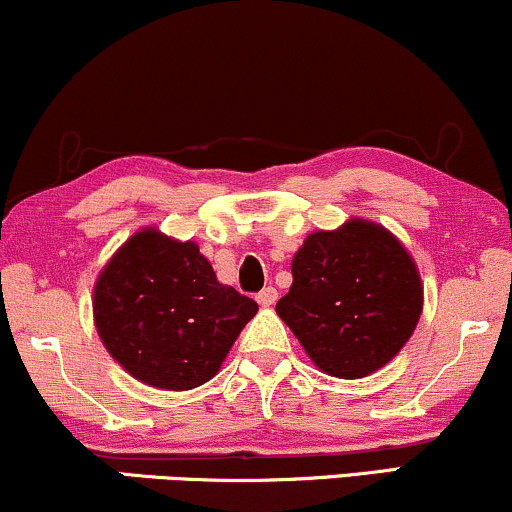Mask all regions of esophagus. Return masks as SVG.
<instances>
[{
    "instance_id": "1",
    "label": "esophagus",
    "mask_w": 512,
    "mask_h": 512,
    "mask_svg": "<svg viewBox=\"0 0 512 512\" xmlns=\"http://www.w3.org/2000/svg\"><path fill=\"white\" fill-rule=\"evenodd\" d=\"M256 302L261 306H273L278 302V290L275 287H266V290H261L256 294Z\"/></svg>"
}]
</instances>
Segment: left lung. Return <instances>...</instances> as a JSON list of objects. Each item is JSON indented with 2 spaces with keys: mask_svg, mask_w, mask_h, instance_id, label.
Returning <instances> with one entry per match:
<instances>
[{
  "mask_svg": "<svg viewBox=\"0 0 512 512\" xmlns=\"http://www.w3.org/2000/svg\"><path fill=\"white\" fill-rule=\"evenodd\" d=\"M424 309L405 244L364 218L311 232L292 258V287L275 304L323 374L364 378L398 357Z\"/></svg>",
  "mask_w": 512,
  "mask_h": 512,
  "instance_id": "1",
  "label": "left lung"
}]
</instances>
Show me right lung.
I'll list each match as a JSON object with an SVG mask.
<instances>
[{
    "instance_id": "add662e5",
    "label": "right lung",
    "mask_w": 512,
    "mask_h": 512,
    "mask_svg": "<svg viewBox=\"0 0 512 512\" xmlns=\"http://www.w3.org/2000/svg\"><path fill=\"white\" fill-rule=\"evenodd\" d=\"M258 304L222 285L196 242L143 227L114 251L93 287L102 345L129 376L191 390L220 371Z\"/></svg>"
}]
</instances>
